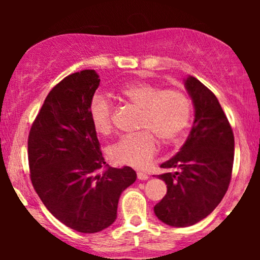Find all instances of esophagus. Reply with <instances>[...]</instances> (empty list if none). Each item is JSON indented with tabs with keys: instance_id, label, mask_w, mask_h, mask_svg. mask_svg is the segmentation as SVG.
<instances>
[{
	"instance_id": "esophagus-1",
	"label": "esophagus",
	"mask_w": 260,
	"mask_h": 260,
	"mask_svg": "<svg viewBox=\"0 0 260 260\" xmlns=\"http://www.w3.org/2000/svg\"><path fill=\"white\" fill-rule=\"evenodd\" d=\"M137 177H138V180L145 181V180H148L149 176H148L147 174H144V172H140V171H138V172H137Z\"/></svg>"
}]
</instances>
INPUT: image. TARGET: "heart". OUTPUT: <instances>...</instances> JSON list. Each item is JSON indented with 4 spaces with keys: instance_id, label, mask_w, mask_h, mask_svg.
<instances>
[{
    "instance_id": "1",
    "label": "heart",
    "mask_w": 260,
    "mask_h": 260,
    "mask_svg": "<svg viewBox=\"0 0 260 260\" xmlns=\"http://www.w3.org/2000/svg\"><path fill=\"white\" fill-rule=\"evenodd\" d=\"M118 95L123 101L142 110L138 129L142 132L123 137L110 148L112 160L133 168H143L153 159L160 139L171 144L183 134L190 121L192 104L178 89H162L150 82H132L122 85ZM89 118L95 132H112V105L101 95L89 104Z\"/></svg>"
}]
</instances>
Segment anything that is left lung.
<instances>
[{
  "label": "left lung",
  "instance_id": "left-lung-1",
  "mask_svg": "<svg viewBox=\"0 0 260 260\" xmlns=\"http://www.w3.org/2000/svg\"><path fill=\"white\" fill-rule=\"evenodd\" d=\"M194 106V122L184 144L161 164L175 172L159 175L168 192L154 207L157 219L174 228H187L207 217L222 201L234 166L235 139L219 100L203 83L184 80Z\"/></svg>",
  "mask_w": 260,
  "mask_h": 260
}]
</instances>
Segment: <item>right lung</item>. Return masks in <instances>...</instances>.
<instances>
[{
  "label": "right lung",
  "instance_id": "1",
  "mask_svg": "<svg viewBox=\"0 0 260 260\" xmlns=\"http://www.w3.org/2000/svg\"><path fill=\"white\" fill-rule=\"evenodd\" d=\"M99 84L94 70L62 79L45 99L28 138L35 192L56 219L83 234L112 225L121 193L137 178L129 166L110 168L104 160L88 113Z\"/></svg>",
  "mask_w": 260,
  "mask_h": 260
}]
</instances>
